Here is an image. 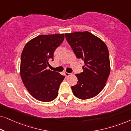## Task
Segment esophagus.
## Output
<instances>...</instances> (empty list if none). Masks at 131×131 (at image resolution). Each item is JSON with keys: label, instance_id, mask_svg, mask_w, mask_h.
Here are the masks:
<instances>
[{"label": "esophagus", "instance_id": "1", "mask_svg": "<svg viewBox=\"0 0 131 131\" xmlns=\"http://www.w3.org/2000/svg\"><path fill=\"white\" fill-rule=\"evenodd\" d=\"M65 74L66 76L67 77H69V76H70L71 75V73H67V72H65Z\"/></svg>", "mask_w": 131, "mask_h": 131}]
</instances>
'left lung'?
<instances>
[{"mask_svg":"<svg viewBox=\"0 0 131 131\" xmlns=\"http://www.w3.org/2000/svg\"><path fill=\"white\" fill-rule=\"evenodd\" d=\"M65 35L77 58L85 63L83 72L76 74L78 81L71 86L73 94L81 100L94 97L104 88L110 74L108 48L103 40L89 31Z\"/></svg>","mask_w":131,"mask_h":131,"instance_id":"8db88e82","label":"left lung"}]
</instances>
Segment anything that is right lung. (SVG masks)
<instances>
[{
  "mask_svg": "<svg viewBox=\"0 0 131 131\" xmlns=\"http://www.w3.org/2000/svg\"><path fill=\"white\" fill-rule=\"evenodd\" d=\"M64 34L40 35L29 41L23 50L20 74L28 92L43 102L55 100L65 76L47 70L53 61L55 49L62 43Z\"/></svg>",
  "mask_w": 131,
  "mask_h": 131,
  "instance_id": "1",
  "label": "right lung"
}]
</instances>
